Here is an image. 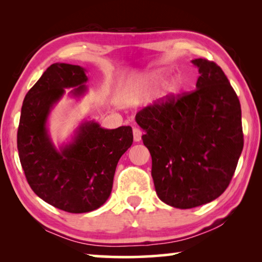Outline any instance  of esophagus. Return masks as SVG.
I'll return each mask as SVG.
<instances>
[{
    "label": "esophagus",
    "mask_w": 262,
    "mask_h": 262,
    "mask_svg": "<svg viewBox=\"0 0 262 262\" xmlns=\"http://www.w3.org/2000/svg\"><path fill=\"white\" fill-rule=\"evenodd\" d=\"M133 135H134V141H136V142L141 141V139H142V132L139 129V128H136V127L133 128Z\"/></svg>",
    "instance_id": "1"
}]
</instances>
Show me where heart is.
Instances as JSON below:
<instances>
[{
    "instance_id": "1",
    "label": "heart",
    "mask_w": 262,
    "mask_h": 262,
    "mask_svg": "<svg viewBox=\"0 0 262 262\" xmlns=\"http://www.w3.org/2000/svg\"><path fill=\"white\" fill-rule=\"evenodd\" d=\"M161 78H162V75H161V74H159V73H155V74H152V75H150V76L145 77V78L143 79V81L141 82L140 85H141L142 88H149V86L154 85V84L156 83V82H158Z\"/></svg>"
}]
</instances>
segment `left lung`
Returning a JSON list of instances; mask_svg holds the SVG:
<instances>
[{
	"label": "left lung",
	"mask_w": 262,
	"mask_h": 262,
	"mask_svg": "<svg viewBox=\"0 0 262 262\" xmlns=\"http://www.w3.org/2000/svg\"><path fill=\"white\" fill-rule=\"evenodd\" d=\"M192 63L200 73L195 90L166 96L135 118L158 198L180 209L219 198L244 147L241 103L223 70L206 59Z\"/></svg>",
	"instance_id": "obj_1"
}]
</instances>
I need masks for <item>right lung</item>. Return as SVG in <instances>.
<instances>
[{
    "mask_svg": "<svg viewBox=\"0 0 262 262\" xmlns=\"http://www.w3.org/2000/svg\"><path fill=\"white\" fill-rule=\"evenodd\" d=\"M85 69L53 63L25 96L17 132V148L33 192L53 207L73 214L98 209L107 200L118 162L133 143L129 126L105 129L95 121L77 128L73 141L56 149L46 121L64 89L74 97L86 91Z\"/></svg>",
    "mask_w": 262,
    "mask_h": 262,
    "instance_id": "add662e5",
    "label": "right lung"
}]
</instances>
